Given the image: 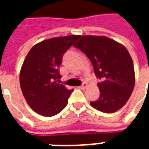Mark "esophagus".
<instances>
[{
	"label": "esophagus",
	"instance_id": "1",
	"mask_svg": "<svg viewBox=\"0 0 149 149\" xmlns=\"http://www.w3.org/2000/svg\"><path fill=\"white\" fill-rule=\"evenodd\" d=\"M80 88H81V89H84V88H87V84L86 83H83V84H81V86H80Z\"/></svg>",
	"mask_w": 149,
	"mask_h": 149
}]
</instances>
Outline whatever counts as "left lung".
<instances>
[{"instance_id": "8db88e82", "label": "left lung", "mask_w": 149, "mask_h": 149, "mask_svg": "<svg viewBox=\"0 0 149 149\" xmlns=\"http://www.w3.org/2000/svg\"><path fill=\"white\" fill-rule=\"evenodd\" d=\"M87 56L100 80V97L92 106L112 113L127 103L135 85L133 62L125 46L104 36H83L73 45Z\"/></svg>"}]
</instances>
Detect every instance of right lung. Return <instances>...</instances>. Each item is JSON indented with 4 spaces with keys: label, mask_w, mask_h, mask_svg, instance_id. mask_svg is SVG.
Segmentation results:
<instances>
[{
    "label": "right lung",
    "mask_w": 149,
    "mask_h": 149,
    "mask_svg": "<svg viewBox=\"0 0 149 149\" xmlns=\"http://www.w3.org/2000/svg\"><path fill=\"white\" fill-rule=\"evenodd\" d=\"M79 37L72 35L43 40L24 59L20 72L21 91L28 104L40 115L55 116L67 105L72 89L56 82L61 77L59 67L64 54Z\"/></svg>",
    "instance_id": "1"
}]
</instances>
